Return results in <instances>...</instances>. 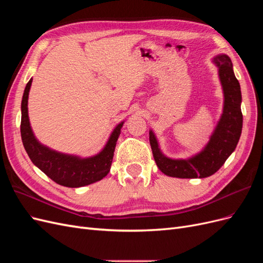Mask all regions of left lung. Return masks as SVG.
<instances>
[{
  "label": "left lung",
  "mask_w": 263,
  "mask_h": 263,
  "mask_svg": "<svg viewBox=\"0 0 263 263\" xmlns=\"http://www.w3.org/2000/svg\"><path fill=\"white\" fill-rule=\"evenodd\" d=\"M212 62L217 67L224 102L220 117L202 150L184 159L170 158L162 153L156 134L149 129V141L155 161L165 176L180 179L208 178L220 169L239 141L242 130V100L233 62L225 53L215 55Z\"/></svg>",
  "instance_id": "1"
}]
</instances>
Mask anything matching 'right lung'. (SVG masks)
Instances as JSON below:
<instances>
[{
    "label": "right lung",
    "instance_id": "obj_1",
    "mask_svg": "<svg viewBox=\"0 0 263 263\" xmlns=\"http://www.w3.org/2000/svg\"><path fill=\"white\" fill-rule=\"evenodd\" d=\"M31 82L33 79H30L24 90L21 106L22 141L31 162L52 181L67 187L85 186L105 178L110 170L116 142L125 121L114 127L104 147L94 156L83 158L51 149L36 138L30 126L28 95Z\"/></svg>",
    "mask_w": 263,
    "mask_h": 263
}]
</instances>
